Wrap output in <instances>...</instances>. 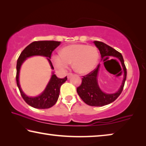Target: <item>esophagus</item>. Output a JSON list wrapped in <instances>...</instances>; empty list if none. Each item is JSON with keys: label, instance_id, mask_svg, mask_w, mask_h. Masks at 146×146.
<instances>
[{"label": "esophagus", "instance_id": "1", "mask_svg": "<svg viewBox=\"0 0 146 146\" xmlns=\"http://www.w3.org/2000/svg\"><path fill=\"white\" fill-rule=\"evenodd\" d=\"M72 75H73V74L71 73H68V74H67V76H68V78H70L71 77V76H72Z\"/></svg>", "mask_w": 146, "mask_h": 146}]
</instances>
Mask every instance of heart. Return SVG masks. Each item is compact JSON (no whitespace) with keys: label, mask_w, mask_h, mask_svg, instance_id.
I'll list each match as a JSON object with an SVG mask.
<instances>
[{"label":"heart","mask_w":146,"mask_h":146,"mask_svg":"<svg viewBox=\"0 0 146 146\" xmlns=\"http://www.w3.org/2000/svg\"><path fill=\"white\" fill-rule=\"evenodd\" d=\"M98 52L96 48L86 44H71L61 49L60 54L51 56V61L58 70H67L70 62L73 68L80 73H86L92 71L97 65Z\"/></svg>","instance_id":"1"}]
</instances>
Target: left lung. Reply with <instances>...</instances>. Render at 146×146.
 I'll return each instance as SVG.
<instances>
[{
	"instance_id": "8db88e82",
	"label": "left lung",
	"mask_w": 146,
	"mask_h": 146,
	"mask_svg": "<svg viewBox=\"0 0 146 146\" xmlns=\"http://www.w3.org/2000/svg\"><path fill=\"white\" fill-rule=\"evenodd\" d=\"M94 44L99 49L101 57L104 56H113L119 59L123 71V79L122 84L118 91L113 94L104 93L100 90L97 82V75L100 65L98 64L97 68L85 76H82V83L80 86L76 88V91L79 97L81 98L86 104L91 106H104L111 103L119 97L124 86L125 81L126 80L127 71L124 64L122 54L118 52L111 47L107 45L102 42L94 41ZM121 68V67H120ZM122 70V68H121Z\"/></svg>"
}]
</instances>
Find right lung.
<instances>
[{"instance_id":"add662e5","label":"right lung","mask_w":146,"mask_h":146,"mask_svg":"<svg viewBox=\"0 0 146 146\" xmlns=\"http://www.w3.org/2000/svg\"><path fill=\"white\" fill-rule=\"evenodd\" d=\"M60 44V42L53 40L35 41L28 45L22 51L17 62L16 81L22 97L24 101L31 107L36 109H48L55 104L57 101L60 86L67 80V76L64 78H59L53 73L51 78L46 88L42 93L38 97H29L26 95L22 91L19 84V72L21 65L27 58L31 56L40 55L48 57L51 69L53 66L50 60L51 53Z\"/></svg>"}]
</instances>
